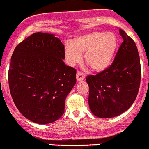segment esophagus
I'll return each mask as SVG.
<instances>
[{"instance_id": "esophagus-1", "label": "esophagus", "mask_w": 149, "mask_h": 149, "mask_svg": "<svg viewBox=\"0 0 149 149\" xmlns=\"http://www.w3.org/2000/svg\"><path fill=\"white\" fill-rule=\"evenodd\" d=\"M76 77H77V81H83V80L84 79L85 75H84V74L82 73L81 72H77V76H76Z\"/></svg>"}]
</instances>
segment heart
I'll list each match as a JSON object with an SVG mask.
<instances>
[{
    "instance_id": "b5f03b06",
    "label": "heart",
    "mask_w": 149,
    "mask_h": 149,
    "mask_svg": "<svg viewBox=\"0 0 149 149\" xmlns=\"http://www.w3.org/2000/svg\"><path fill=\"white\" fill-rule=\"evenodd\" d=\"M118 46V38L114 33L95 31L76 37L72 44L65 47V56L69 65L74 66L82 59L93 71L102 72L112 62Z\"/></svg>"
}]
</instances>
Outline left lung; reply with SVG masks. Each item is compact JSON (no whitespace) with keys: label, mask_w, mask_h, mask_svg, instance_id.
Here are the masks:
<instances>
[{"label":"left lung","mask_w":149,"mask_h":149,"mask_svg":"<svg viewBox=\"0 0 149 149\" xmlns=\"http://www.w3.org/2000/svg\"><path fill=\"white\" fill-rule=\"evenodd\" d=\"M123 43L112 64L96 75L86 77L89 85V106L98 118L118 116L135 101L141 81L139 55L135 42L119 29Z\"/></svg>","instance_id":"1"}]
</instances>
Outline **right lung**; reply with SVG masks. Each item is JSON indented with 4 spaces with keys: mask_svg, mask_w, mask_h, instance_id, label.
I'll use <instances>...</instances> for the list:
<instances>
[{
    "mask_svg": "<svg viewBox=\"0 0 149 149\" xmlns=\"http://www.w3.org/2000/svg\"><path fill=\"white\" fill-rule=\"evenodd\" d=\"M64 59V45L53 34L34 33L14 49L10 91L18 110L31 121L49 124L64 114L66 96L76 84V70Z\"/></svg>",
    "mask_w": 149,
    "mask_h": 149,
    "instance_id": "add662e5",
    "label": "right lung"
}]
</instances>
